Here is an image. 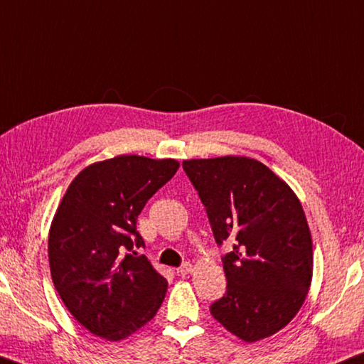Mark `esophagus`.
<instances>
[{
  "mask_svg": "<svg viewBox=\"0 0 364 364\" xmlns=\"http://www.w3.org/2000/svg\"><path fill=\"white\" fill-rule=\"evenodd\" d=\"M194 270V266L191 262H184L183 266L178 269V274H181V275H188V274H191Z\"/></svg>",
  "mask_w": 364,
  "mask_h": 364,
  "instance_id": "1",
  "label": "esophagus"
}]
</instances>
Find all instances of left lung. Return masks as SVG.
<instances>
[{
  "label": "left lung",
  "mask_w": 364,
  "mask_h": 364,
  "mask_svg": "<svg viewBox=\"0 0 364 364\" xmlns=\"http://www.w3.org/2000/svg\"><path fill=\"white\" fill-rule=\"evenodd\" d=\"M183 168L207 210L223 256L228 291L213 318L245 342L280 331L306 301L312 282V237L293 189L256 159H191Z\"/></svg>",
  "instance_id": "8db88e82"
}]
</instances>
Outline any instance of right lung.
Returning a JSON list of instances; mask_svg holds the SVG:
<instances>
[{"label":"right lung","mask_w":364,"mask_h":364,"mask_svg":"<svg viewBox=\"0 0 364 364\" xmlns=\"http://www.w3.org/2000/svg\"><path fill=\"white\" fill-rule=\"evenodd\" d=\"M175 159L117 156L79 173L49 230L52 282L92 334L122 341L154 318L167 280L151 266L136 230L146 202L176 173Z\"/></svg>","instance_id":"1"}]
</instances>
